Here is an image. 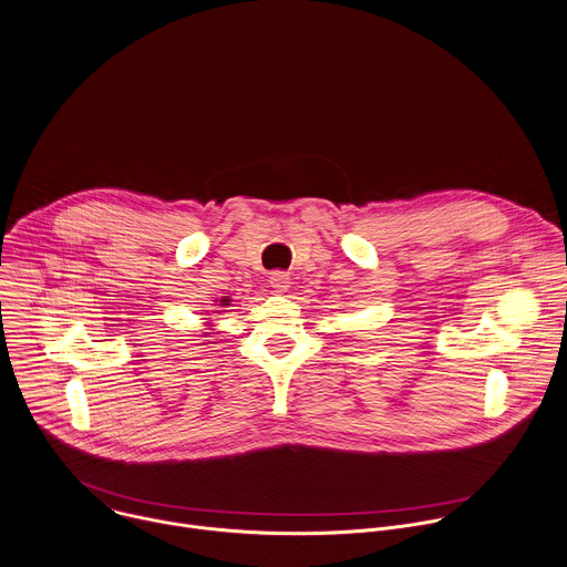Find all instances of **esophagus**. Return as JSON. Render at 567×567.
<instances>
[{
    "label": "esophagus",
    "instance_id": "obj_1",
    "mask_svg": "<svg viewBox=\"0 0 567 567\" xmlns=\"http://www.w3.org/2000/svg\"><path fill=\"white\" fill-rule=\"evenodd\" d=\"M289 285H291V278H289V274H285V271H274V274L269 276V287H271L276 293L287 291Z\"/></svg>",
    "mask_w": 567,
    "mask_h": 567
}]
</instances>
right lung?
Instances as JSON below:
<instances>
[{
  "instance_id": "1",
  "label": "right lung",
  "mask_w": 567,
  "mask_h": 567,
  "mask_svg": "<svg viewBox=\"0 0 567 567\" xmlns=\"http://www.w3.org/2000/svg\"><path fill=\"white\" fill-rule=\"evenodd\" d=\"M220 305H223V307H227V305H229V298H223V300H220Z\"/></svg>"
}]
</instances>
